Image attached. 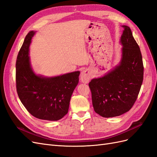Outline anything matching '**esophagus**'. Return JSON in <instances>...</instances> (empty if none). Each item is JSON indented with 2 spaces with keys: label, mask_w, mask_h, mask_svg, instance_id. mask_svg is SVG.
I'll return each mask as SVG.
<instances>
[{
  "label": "esophagus",
  "mask_w": 157,
  "mask_h": 157,
  "mask_svg": "<svg viewBox=\"0 0 157 157\" xmlns=\"http://www.w3.org/2000/svg\"><path fill=\"white\" fill-rule=\"evenodd\" d=\"M90 78H91V75H90V73L88 69H84L82 71L80 79L83 83L88 82Z\"/></svg>",
  "instance_id": "1"
}]
</instances>
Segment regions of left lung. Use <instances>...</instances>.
Returning a JSON list of instances; mask_svg holds the SVG:
<instances>
[{"instance_id": "left-lung-1", "label": "left lung", "mask_w": 157, "mask_h": 157, "mask_svg": "<svg viewBox=\"0 0 157 157\" xmlns=\"http://www.w3.org/2000/svg\"><path fill=\"white\" fill-rule=\"evenodd\" d=\"M120 64L101 78L89 83L95 112L103 117L120 116L131 109L144 80V64L140 47L130 28L123 25Z\"/></svg>"}]
</instances>
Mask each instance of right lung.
<instances>
[{"instance_id": "right-lung-1", "label": "right lung", "mask_w": 157, "mask_h": 157, "mask_svg": "<svg viewBox=\"0 0 157 157\" xmlns=\"http://www.w3.org/2000/svg\"><path fill=\"white\" fill-rule=\"evenodd\" d=\"M34 31L26 35L16 63V90L31 115L45 121H58L68 113L71 97L78 83L79 71L46 78L36 75L29 61V47Z\"/></svg>"}]
</instances>
